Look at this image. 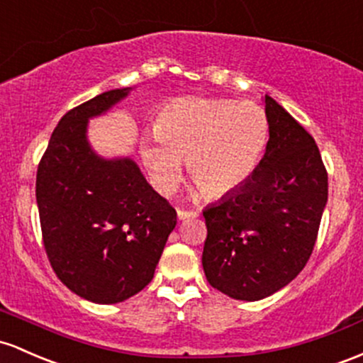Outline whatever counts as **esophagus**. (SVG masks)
Here are the masks:
<instances>
[{
	"label": "esophagus",
	"mask_w": 363,
	"mask_h": 363,
	"mask_svg": "<svg viewBox=\"0 0 363 363\" xmlns=\"http://www.w3.org/2000/svg\"><path fill=\"white\" fill-rule=\"evenodd\" d=\"M200 215V212H194V210H184V208H179L177 210V217L181 220H186V218H194Z\"/></svg>",
	"instance_id": "obj_1"
}]
</instances>
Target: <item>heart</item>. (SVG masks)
<instances>
[{
  "label": "heart",
  "mask_w": 363,
  "mask_h": 363,
  "mask_svg": "<svg viewBox=\"0 0 363 363\" xmlns=\"http://www.w3.org/2000/svg\"><path fill=\"white\" fill-rule=\"evenodd\" d=\"M270 141L265 110L252 101L177 98L157 113L141 157L162 193H172L186 160L189 177L206 196L234 193L250 181Z\"/></svg>",
  "instance_id": "b5f03b06"
}]
</instances>
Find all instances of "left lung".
Listing matches in <instances>:
<instances>
[{
    "label": "left lung",
    "instance_id": "obj_1",
    "mask_svg": "<svg viewBox=\"0 0 363 363\" xmlns=\"http://www.w3.org/2000/svg\"><path fill=\"white\" fill-rule=\"evenodd\" d=\"M270 141L240 189L205 208L206 281L234 300L270 296L303 270L328 203V170L315 141L265 96Z\"/></svg>",
    "mask_w": 363,
    "mask_h": 363
}]
</instances>
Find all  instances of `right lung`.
Here are the masks:
<instances>
[{"label":"right lung","instance_id":"right-lung-1","mask_svg":"<svg viewBox=\"0 0 363 363\" xmlns=\"http://www.w3.org/2000/svg\"><path fill=\"white\" fill-rule=\"evenodd\" d=\"M111 89L67 111L35 177L43 245L55 274L94 303H118L153 279L177 212L130 158L105 160L86 139L87 121L127 96Z\"/></svg>","mask_w":363,"mask_h":363}]
</instances>
